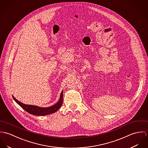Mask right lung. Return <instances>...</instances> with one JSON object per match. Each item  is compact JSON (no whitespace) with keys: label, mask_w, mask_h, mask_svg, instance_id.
<instances>
[{"label":"right lung","mask_w":148,"mask_h":148,"mask_svg":"<svg viewBox=\"0 0 148 148\" xmlns=\"http://www.w3.org/2000/svg\"><path fill=\"white\" fill-rule=\"evenodd\" d=\"M12 97L20 106H21L25 111H26L30 114L35 116H45L54 113L60 108L63 103V91L61 93L60 98L58 101L54 105L46 108L40 107L36 106L25 104L17 100L14 96Z\"/></svg>","instance_id":"add662e5"}]
</instances>
